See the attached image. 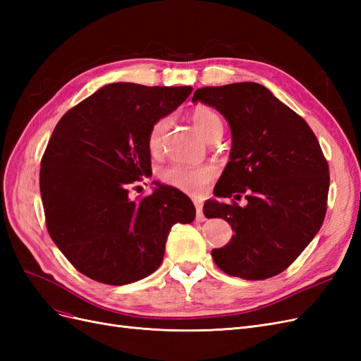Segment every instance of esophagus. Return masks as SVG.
Listing matches in <instances>:
<instances>
[{
	"instance_id": "obj_1",
	"label": "esophagus",
	"mask_w": 361,
	"mask_h": 361,
	"mask_svg": "<svg viewBox=\"0 0 361 361\" xmlns=\"http://www.w3.org/2000/svg\"><path fill=\"white\" fill-rule=\"evenodd\" d=\"M194 206H195V211H197V221H204L206 216L203 214V203L199 199H194Z\"/></svg>"
}]
</instances>
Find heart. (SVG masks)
Returning <instances> with one entry per match:
<instances>
[{
	"instance_id": "heart-1",
	"label": "heart",
	"mask_w": 361,
	"mask_h": 361,
	"mask_svg": "<svg viewBox=\"0 0 361 361\" xmlns=\"http://www.w3.org/2000/svg\"><path fill=\"white\" fill-rule=\"evenodd\" d=\"M192 125L195 130L204 138H211L216 133L223 134V120L212 108L199 105L194 108L191 114ZM169 128L167 118H159L152 125L147 137V146L152 154L157 155L161 150L162 138ZM215 169L212 166H183V164H173L164 169L159 174L161 180L170 187L180 190L187 194L199 195L204 191L206 185L215 178Z\"/></svg>"
}]
</instances>
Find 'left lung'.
Here are the masks:
<instances>
[{"label":"left lung","mask_w":361,"mask_h":361,"mask_svg":"<svg viewBox=\"0 0 361 361\" xmlns=\"http://www.w3.org/2000/svg\"><path fill=\"white\" fill-rule=\"evenodd\" d=\"M220 111L232 129L231 161L215 185L207 218H224L235 235L212 250L226 274L265 280L285 271L319 232L330 188L329 162L305 120L257 82L203 87L192 96Z\"/></svg>","instance_id":"obj_1"}]
</instances>
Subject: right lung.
Instances as JSON below:
<instances>
[{"mask_svg":"<svg viewBox=\"0 0 361 361\" xmlns=\"http://www.w3.org/2000/svg\"><path fill=\"white\" fill-rule=\"evenodd\" d=\"M191 92L114 82L60 118L40 161V194L49 236L81 274L113 286L145 279L159 268L171 226L195 218L192 202L167 185L128 195L152 174V125Z\"/></svg>","mask_w":361,"mask_h":361,"instance_id":"add662e5","label":"right lung"}]
</instances>
